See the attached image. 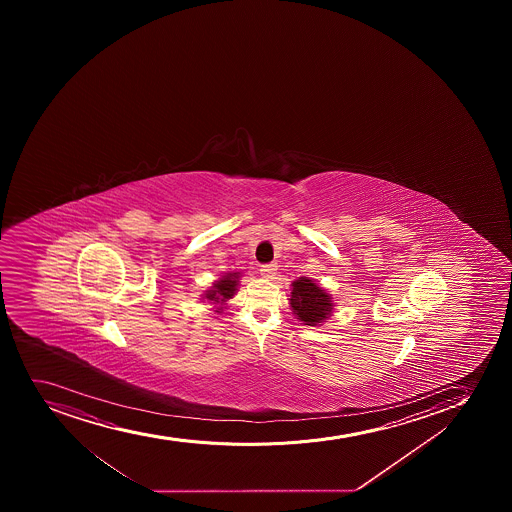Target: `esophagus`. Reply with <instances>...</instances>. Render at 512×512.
Returning a JSON list of instances; mask_svg holds the SVG:
<instances>
[{"label":"esophagus","instance_id":"obj_1","mask_svg":"<svg viewBox=\"0 0 512 512\" xmlns=\"http://www.w3.org/2000/svg\"><path fill=\"white\" fill-rule=\"evenodd\" d=\"M260 272H262V275H264L265 279H274V275L277 274V265H262V269H260Z\"/></svg>","mask_w":512,"mask_h":512}]
</instances>
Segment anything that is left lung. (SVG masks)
Masks as SVG:
<instances>
[{"label": "left lung", "mask_w": 512, "mask_h": 512, "mask_svg": "<svg viewBox=\"0 0 512 512\" xmlns=\"http://www.w3.org/2000/svg\"><path fill=\"white\" fill-rule=\"evenodd\" d=\"M290 305L305 325L322 324L332 314L330 295L307 277H300L292 284Z\"/></svg>", "instance_id": "obj_1"}]
</instances>
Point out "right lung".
<instances>
[{
	"label": "right lung",
	"mask_w": 512,
	"mask_h": 512,
	"mask_svg": "<svg viewBox=\"0 0 512 512\" xmlns=\"http://www.w3.org/2000/svg\"><path fill=\"white\" fill-rule=\"evenodd\" d=\"M238 277H240V272L223 275L222 279L217 280V282L213 284L212 289L207 290L205 299L210 300L213 304L220 305H222L223 302H227V299H232L233 294L237 292ZM215 312L220 314V312H222V307H218Z\"/></svg>",
	"instance_id": "1"
}]
</instances>
